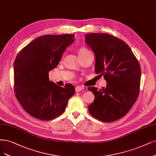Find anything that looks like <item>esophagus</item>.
<instances>
[{
    "label": "esophagus",
    "instance_id": "1",
    "mask_svg": "<svg viewBox=\"0 0 156 156\" xmlns=\"http://www.w3.org/2000/svg\"><path fill=\"white\" fill-rule=\"evenodd\" d=\"M83 88L80 87V86H77V87H76V91L77 92H80V91L82 90Z\"/></svg>",
    "mask_w": 156,
    "mask_h": 156
}]
</instances>
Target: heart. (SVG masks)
Wrapping results in <instances>:
<instances>
[{
    "instance_id": "heart-1",
    "label": "heart",
    "mask_w": 156,
    "mask_h": 156,
    "mask_svg": "<svg viewBox=\"0 0 156 156\" xmlns=\"http://www.w3.org/2000/svg\"><path fill=\"white\" fill-rule=\"evenodd\" d=\"M90 51L89 50H88L87 48H80V49L79 50V57H83L84 56V55L87 54V53H90Z\"/></svg>"
}]
</instances>
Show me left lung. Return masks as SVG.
<instances>
[{"label": "left lung", "mask_w": 156, "mask_h": 156, "mask_svg": "<svg viewBox=\"0 0 156 156\" xmlns=\"http://www.w3.org/2000/svg\"><path fill=\"white\" fill-rule=\"evenodd\" d=\"M85 41L95 56V71L106 80V88L88 87L95 96L88 106L90 114L103 122L125 116L139 96L141 67L130 48L108 34H90Z\"/></svg>", "instance_id": "1"}]
</instances>
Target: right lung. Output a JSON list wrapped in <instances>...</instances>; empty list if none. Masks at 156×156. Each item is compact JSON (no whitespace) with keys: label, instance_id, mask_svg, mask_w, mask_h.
I'll use <instances>...</instances> for the list:
<instances>
[{"label":"right lung","instance_id":"obj_1","mask_svg":"<svg viewBox=\"0 0 156 156\" xmlns=\"http://www.w3.org/2000/svg\"><path fill=\"white\" fill-rule=\"evenodd\" d=\"M74 42L72 34L46 35L21 50L14 61V91L23 108L37 119L49 121L61 115L76 92L72 84L64 88L49 79L48 73L59 62Z\"/></svg>","mask_w":156,"mask_h":156}]
</instances>
